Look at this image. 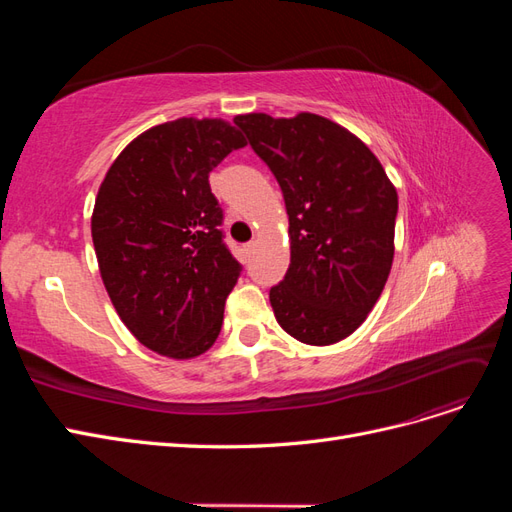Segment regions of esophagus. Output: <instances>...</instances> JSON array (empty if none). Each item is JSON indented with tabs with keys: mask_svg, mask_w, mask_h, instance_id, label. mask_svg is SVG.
<instances>
[{
	"mask_svg": "<svg viewBox=\"0 0 512 512\" xmlns=\"http://www.w3.org/2000/svg\"><path fill=\"white\" fill-rule=\"evenodd\" d=\"M256 250V241H250V243H245V254H252Z\"/></svg>",
	"mask_w": 512,
	"mask_h": 512,
	"instance_id": "1",
	"label": "esophagus"
}]
</instances>
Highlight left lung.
<instances>
[{"instance_id": "1", "label": "left lung", "mask_w": 512, "mask_h": 512, "mask_svg": "<svg viewBox=\"0 0 512 512\" xmlns=\"http://www.w3.org/2000/svg\"><path fill=\"white\" fill-rule=\"evenodd\" d=\"M284 194L290 267L269 299L282 329L329 346L365 322L389 280L397 192L369 147L314 113L235 117Z\"/></svg>"}]
</instances>
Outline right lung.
<instances>
[{"label":"right lung","mask_w":512,"mask_h":512,"mask_svg":"<svg viewBox=\"0 0 512 512\" xmlns=\"http://www.w3.org/2000/svg\"><path fill=\"white\" fill-rule=\"evenodd\" d=\"M245 145L222 119L166 121L134 138L100 185L91 237L102 282L153 352L192 359L220 335L241 265L224 243L209 173Z\"/></svg>","instance_id":"obj_1"}]
</instances>
